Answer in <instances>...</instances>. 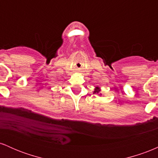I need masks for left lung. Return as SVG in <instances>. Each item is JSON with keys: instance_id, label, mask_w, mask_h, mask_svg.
<instances>
[{"instance_id": "8db88e82", "label": "left lung", "mask_w": 158, "mask_h": 158, "mask_svg": "<svg viewBox=\"0 0 158 158\" xmlns=\"http://www.w3.org/2000/svg\"><path fill=\"white\" fill-rule=\"evenodd\" d=\"M99 91H100V89H99V88H98V87H97V88H95V90H94V94H99Z\"/></svg>"}]
</instances>
